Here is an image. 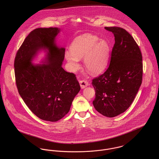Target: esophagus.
I'll return each instance as SVG.
<instances>
[{"label": "esophagus", "instance_id": "1", "mask_svg": "<svg viewBox=\"0 0 159 159\" xmlns=\"http://www.w3.org/2000/svg\"><path fill=\"white\" fill-rule=\"evenodd\" d=\"M80 84L81 89H84L88 86H89V83L85 80H81V81H80Z\"/></svg>", "mask_w": 159, "mask_h": 159}]
</instances>
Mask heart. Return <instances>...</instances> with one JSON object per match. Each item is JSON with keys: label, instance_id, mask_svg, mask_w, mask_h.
<instances>
[{"label": "heart", "instance_id": "1", "mask_svg": "<svg viewBox=\"0 0 159 159\" xmlns=\"http://www.w3.org/2000/svg\"><path fill=\"white\" fill-rule=\"evenodd\" d=\"M110 45L103 39L90 34L76 37L70 46V52H66L65 59L70 69L75 71L80 67V59L84 57L86 70L92 75H97L105 70L108 61Z\"/></svg>", "mask_w": 159, "mask_h": 159}]
</instances>
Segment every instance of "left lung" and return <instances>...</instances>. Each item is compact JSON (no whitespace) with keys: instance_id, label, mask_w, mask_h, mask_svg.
Returning <instances> with one entry per match:
<instances>
[{"instance_id":"obj_1","label":"left lung","mask_w":159,"mask_h":159,"mask_svg":"<svg viewBox=\"0 0 159 159\" xmlns=\"http://www.w3.org/2000/svg\"><path fill=\"white\" fill-rule=\"evenodd\" d=\"M114 34L110 66L92 80L95 91L93 105L102 115L113 117L131 105L142 83V55L132 36L118 27H105Z\"/></svg>"}]
</instances>
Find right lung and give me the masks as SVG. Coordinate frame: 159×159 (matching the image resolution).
Masks as SVG:
<instances>
[{"mask_svg": "<svg viewBox=\"0 0 159 159\" xmlns=\"http://www.w3.org/2000/svg\"><path fill=\"white\" fill-rule=\"evenodd\" d=\"M57 27L38 28L25 39L15 59L16 83L24 102L40 119L56 122L68 113L80 86L75 74L62 67L65 48L56 43ZM47 52L40 65L31 62Z\"/></svg>", "mask_w": 159, "mask_h": 159, "instance_id": "1", "label": "right lung"}]
</instances>
